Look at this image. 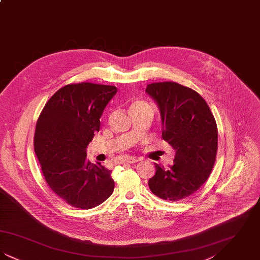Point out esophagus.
<instances>
[{
	"mask_svg": "<svg viewBox=\"0 0 260 260\" xmlns=\"http://www.w3.org/2000/svg\"><path fill=\"white\" fill-rule=\"evenodd\" d=\"M138 161H139V159L135 158V157H131V156L124 157V158H123V160H122L123 162H126V164H135V162Z\"/></svg>",
	"mask_w": 260,
	"mask_h": 260,
	"instance_id": "esophagus-1",
	"label": "esophagus"
}]
</instances>
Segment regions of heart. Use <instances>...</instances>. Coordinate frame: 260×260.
Masks as SVG:
<instances>
[{
  "label": "heart",
  "instance_id": "1",
  "mask_svg": "<svg viewBox=\"0 0 260 260\" xmlns=\"http://www.w3.org/2000/svg\"><path fill=\"white\" fill-rule=\"evenodd\" d=\"M145 105H147L145 102H141V101H139V102H136V103H134V104H133L132 109H134V108H138V107H142V106H145Z\"/></svg>",
  "mask_w": 260,
  "mask_h": 260
}]
</instances>
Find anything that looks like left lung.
Masks as SVG:
<instances>
[{
  "instance_id": "1",
  "label": "left lung",
  "mask_w": 260,
  "mask_h": 260,
  "mask_svg": "<svg viewBox=\"0 0 260 260\" xmlns=\"http://www.w3.org/2000/svg\"><path fill=\"white\" fill-rule=\"evenodd\" d=\"M145 90L161 112V137L175 150L173 166L165 169L155 164L149 188L157 197L176 202L195 193L209 178L217 152V125L205 99L192 88L161 82Z\"/></svg>"
}]
</instances>
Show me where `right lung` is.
<instances>
[{"label":"right lung","mask_w":260,"mask_h":260,"mask_svg":"<svg viewBox=\"0 0 260 260\" xmlns=\"http://www.w3.org/2000/svg\"><path fill=\"white\" fill-rule=\"evenodd\" d=\"M117 87L92 83L59 88L38 119L34 150L45 179L59 198L77 209L95 208L114 190L111 171L87 161V147Z\"/></svg>","instance_id":"add662e5"}]
</instances>
